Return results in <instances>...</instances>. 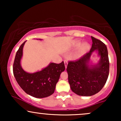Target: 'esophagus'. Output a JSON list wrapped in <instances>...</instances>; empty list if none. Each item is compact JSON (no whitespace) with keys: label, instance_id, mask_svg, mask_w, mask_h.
<instances>
[{"label":"esophagus","instance_id":"1","mask_svg":"<svg viewBox=\"0 0 121 121\" xmlns=\"http://www.w3.org/2000/svg\"><path fill=\"white\" fill-rule=\"evenodd\" d=\"M64 64H65V68H66L67 67V65H68V61L67 60H64Z\"/></svg>","mask_w":121,"mask_h":121}]
</instances>
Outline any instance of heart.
<instances>
[{
  "label": "heart",
  "instance_id": "obj_1",
  "mask_svg": "<svg viewBox=\"0 0 121 121\" xmlns=\"http://www.w3.org/2000/svg\"><path fill=\"white\" fill-rule=\"evenodd\" d=\"M91 47V44L87 42L82 43L81 41H77V42L74 43L72 45V48L73 49H79L78 52H77V55H76L77 57H81L85 53H86L89 51V50L90 49Z\"/></svg>",
  "mask_w": 121,
  "mask_h": 121
}]
</instances>
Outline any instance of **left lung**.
<instances>
[{"instance_id":"obj_1","label":"left lung","mask_w":121,"mask_h":121,"mask_svg":"<svg viewBox=\"0 0 121 121\" xmlns=\"http://www.w3.org/2000/svg\"><path fill=\"white\" fill-rule=\"evenodd\" d=\"M92 47L88 53L78 60L69 61L67 70L68 81L73 92L81 96H91L104 86L109 73L108 52L105 44L91 36ZM96 52L100 57L99 62L93 64L90 58Z\"/></svg>"}]
</instances>
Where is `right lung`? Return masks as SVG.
Here are the masks:
<instances>
[{
	"label": "right lung",
	"instance_id": "obj_1",
	"mask_svg": "<svg viewBox=\"0 0 121 121\" xmlns=\"http://www.w3.org/2000/svg\"><path fill=\"white\" fill-rule=\"evenodd\" d=\"M26 42L20 45L15 56L13 65L15 78L21 88L29 95L38 98L50 96L55 91L61 73L65 70L64 61L60 64L50 62L45 68L34 73L26 72L21 65Z\"/></svg>",
	"mask_w": 121,
	"mask_h": 121
}]
</instances>
